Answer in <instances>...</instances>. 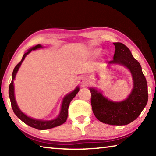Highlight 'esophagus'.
<instances>
[{"label":"esophagus","instance_id":"esophagus-1","mask_svg":"<svg viewBox=\"0 0 156 156\" xmlns=\"http://www.w3.org/2000/svg\"><path fill=\"white\" fill-rule=\"evenodd\" d=\"M79 83H80V84L82 86L85 87L87 85V84L89 83V80L87 79V78L86 77H81L80 80H79Z\"/></svg>","mask_w":156,"mask_h":156}]
</instances>
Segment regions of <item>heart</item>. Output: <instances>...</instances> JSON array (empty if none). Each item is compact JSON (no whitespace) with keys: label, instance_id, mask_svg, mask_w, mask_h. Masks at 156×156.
<instances>
[{"label":"heart","instance_id":"b5f03b06","mask_svg":"<svg viewBox=\"0 0 156 156\" xmlns=\"http://www.w3.org/2000/svg\"><path fill=\"white\" fill-rule=\"evenodd\" d=\"M100 53H101V49H94L91 51V54L92 56L96 57V56H98Z\"/></svg>","mask_w":156,"mask_h":156}]
</instances>
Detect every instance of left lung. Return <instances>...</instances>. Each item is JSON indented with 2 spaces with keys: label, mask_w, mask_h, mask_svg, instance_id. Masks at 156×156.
<instances>
[{
  "label": "left lung",
  "mask_w": 156,
  "mask_h": 156,
  "mask_svg": "<svg viewBox=\"0 0 156 156\" xmlns=\"http://www.w3.org/2000/svg\"><path fill=\"white\" fill-rule=\"evenodd\" d=\"M113 44L115 48L113 60L108 64L121 65L127 68L131 73L133 87L128 97L120 102L110 100L100 91L90 87L91 104L95 116L100 122L111 125H126L135 120L147 105V83L140 64L128 47L121 43Z\"/></svg>",
  "instance_id": "1"
}]
</instances>
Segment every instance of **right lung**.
<instances>
[{"instance_id": "add662e5", "label": "right lung", "mask_w": 156, "mask_h": 156, "mask_svg": "<svg viewBox=\"0 0 156 156\" xmlns=\"http://www.w3.org/2000/svg\"><path fill=\"white\" fill-rule=\"evenodd\" d=\"M42 45L41 44H37L35 47H31V49H28L27 52H25L22 58L21 61L18 63V64L16 66L14 71L12 73V82L9 84V96L10 98V101H11V105L12 109L14 111V113L17 117L23 121V122H25L26 125L30 126L31 127L35 128L38 129V130H45V129H51L56 126H60L62 125L63 123L65 122V121L67 119L68 116V108L69 106V104L72 100H73V98L76 96V95L78 94V92L80 90L79 87H76V88L71 93L66 95L64 97V98L62 100V105H61V109L58 116L56 118H55L54 120H38L35 119V118H32L31 117H29L27 115H25L22 111H21L19 107H18L17 102L16 101L15 99V95H14V80L16 77V75L18 72V69L20 67L21 64L23 60H25V57L30 54V53L32 51V50H36L37 49L42 48Z\"/></svg>"}]
</instances>
